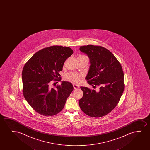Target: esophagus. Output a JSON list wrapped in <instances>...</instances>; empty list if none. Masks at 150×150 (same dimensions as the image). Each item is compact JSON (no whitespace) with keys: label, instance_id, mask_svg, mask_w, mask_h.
Instances as JSON below:
<instances>
[{"label":"esophagus","instance_id":"esophagus-1","mask_svg":"<svg viewBox=\"0 0 150 150\" xmlns=\"http://www.w3.org/2000/svg\"><path fill=\"white\" fill-rule=\"evenodd\" d=\"M73 87H74V89H78L79 88V86L78 85H76V84H73Z\"/></svg>","mask_w":150,"mask_h":150}]
</instances>
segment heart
I'll list each match as a JSON object with an SVG mask.
<instances>
[{"instance_id":"1","label":"heart","mask_w":150,"mask_h":150,"mask_svg":"<svg viewBox=\"0 0 150 150\" xmlns=\"http://www.w3.org/2000/svg\"><path fill=\"white\" fill-rule=\"evenodd\" d=\"M82 56H84L79 55L78 57H82ZM80 78H81V75L76 73H70L67 74L65 76V79L66 80L77 84L80 82Z\"/></svg>"}]
</instances>
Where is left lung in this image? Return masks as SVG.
Here are the masks:
<instances>
[{
    "instance_id": "left-lung-1",
    "label": "left lung",
    "mask_w": 150,
    "mask_h": 150,
    "mask_svg": "<svg viewBox=\"0 0 150 150\" xmlns=\"http://www.w3.org/2000/svg\"><path fill=\"white\" fill-rule=\"evenodd\" d=\"M80 51L88 56L90 66L86 77L88 84L98 90L81 86L83 95L79 105L90 117H103L116 107L125 88L124 74L121 64L106 48L89 45L80 47Z\"/></svg>"
}]
</instances>
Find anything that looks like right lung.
<instances>
[{
	"label": "right lung",
	"instance_id": "1",
	"mask_svg": "<svg viewBox=\"0 0 150 150\" xmlns=\"http://www.w3.org/2000/svg\"><path fill=\"white\" fill-rule=\"evenodd\" d=\"M73 53L70 47L54 45L39 50L25 64L22 72L23 94L39 114L51 116L64 108L74 89L73 85L64 81L54 88L50 84L52 80H61L59 72Z\"/></svg>",
	"mask_w": 150,
	"mask_h": 150
}]
</instances>
